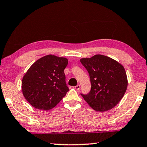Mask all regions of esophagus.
Listing matches in <instances>:
<instances>
[{
	"label": "esophagus",
	"instance_id": "esophagus-1",
	"mask_svg": "<svg viewBox=\"0 0 147 147\" xmlns=\"http://www.w3.org/2000/svg\"><path fill=\"white\" fill-rule=\"evenodd\" d=\"M74 89H76V90H79V89H80V85H77L76 86L74 87Z\"/></svg>",
	"mask_w": 147,
	"mask_h": 147
}]
</instances>
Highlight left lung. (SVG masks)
Wrapping results in <instances>:
<instances>
[{
  "mask_svg": "<svg viewBox=\"0 0 147 147\" xmlns=\"http://www.w3.org/2000/svg\"><path fill=\"white\" fill-rule=\"evenodd\" d=\"M80 62L88 71L91 89L87 94H81L94 110L105 111L114 108L123 97L128 86L124 67L115 59L96 54Z\"/></svg>",
  "mask_w": 147,
  "mask_h": 147,
  "instance_id": "8db88e82",
  "label": "left lung"
}]
</instances>
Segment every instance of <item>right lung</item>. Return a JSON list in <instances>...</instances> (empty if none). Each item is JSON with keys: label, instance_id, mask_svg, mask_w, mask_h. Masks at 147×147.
<instances>
[{"label": "right lung", "instance_id": "obj_1", "mask_svg": "<svg viewBox=\"0 0 147 147\" xmlns=\"http://www.w3.org/2000/svg\"><path fill=\"white\" fill-rule=\"evenodd\" d=\"M68 59L52 54L39 58L32 65L22 80L26 100L41 110L53 108L69 91L64 69Z\"/></svg>", "mask_w": 147, "mask_h": 147}]
</instances>
